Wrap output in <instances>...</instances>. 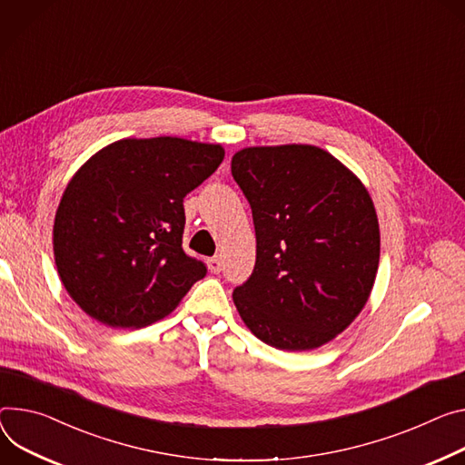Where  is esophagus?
<instances>
[{"label": "esophagus", "instance_id": "esophagus-1", "mask_svg": "<svg viewBox=\"0 0 465 465\" xmlns=\"http://www.w3.org/2000/svg\"><path fill=\"white\" fill-rule=\"evenodd\" d=\"M207 267H209V271L213 272V274H219L221 272V269H223V263H221V258H211V260H207Z\"/></svg>", "mask_w": 465, "mask_h": 465}]
</instances>
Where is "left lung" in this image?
I'll use <instances>...</instances> for the list:
<instances>
[{
  "label": "left lung",
  "instance_id": "left-lung-1",
  "mask_svg": "<svg viewBox=\"0 0 465 465\" xmlns=\"http://www.w3.org/2000/svg\"><path fill=\"white\" fill-rule=\"evenodd\" d=\"M232 176L252 207L256 265L233 291L263 343L313 351L363 310L380 262V228L365 185L312 144L250 146Z\"/></svg>",
  "mask_w": 465,
  "mask_h": 465
}]
</instances>
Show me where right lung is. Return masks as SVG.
Returning a JSON list of instances; mask_svg holds the SVG:
<instances>
[{
  "label": "right lung",
  "mask_w": 465,
  "mask_h": 465,
  "mask_svg": "<svg viewBox=\"0 0 465 465\" xmlns=\"http://www.w3.org/2000/svg\"><path fill=\"white\" fill-rule=\"evenodd\" d=\"M224 159L221 144L122 139L68 182L54 256L72 301L111 328H143L176 310L205 265L183 248V198Z\"/></svg>",
  "instance_id": "add662e5"
}]
</instances>
